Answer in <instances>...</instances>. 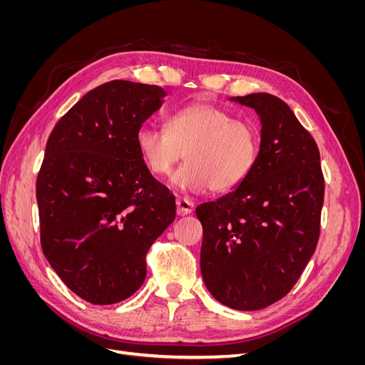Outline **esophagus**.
Wrapping results in <instances>:
<instances>
[{
	"mask_svg": "<svg viewBox=\"0 0 365 365\" xmlns=\"http://www.w3.org/2000/svg\"><path fill=\"white\" fill-rule=\"evenodd\" d=\"M195 204L189 197H178L176 200V213L184 216V215H190L193 212Z\"/></svg>",
	"mask_w": 365,
	"mask_h": 365,
	"instance_id": "obj_1",
	"label": "esophagus"
}]
</instances>
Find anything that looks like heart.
Instances as JSON below:
<instances>
[{
    "instance_id": "obj_1",
    "label": "heart",
    "mask_w": 365,
    "mask_h": 365,
    "mask_svg": "<svg viewBox=\"0 0 365 365\" xmlns=\"http://www.w3.org/2000/svg\"><path fill=\"white\" fill-rule=\"evenodd\" d=\"M165 129L143 125L135 135L140 157L155 176L172 175L176 189L215 193L236 189L251 173L260 150L257 128L215 105H189L172 113Z\"/></svg>"
}]
</instances>
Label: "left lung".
I'll list each match as a JSON object with an SVG mask.
<instances>
[{
  "label": "left lung",
  "mask_w": 365,
  "mask_h": 365,
  "mask_svg": "<svg viewBox=\"0 0 365 365\" xmlns=\"http://www.w3.org/2000/svg\"><path fill=\"white\" fill-rule=\"evenodd\" d=\"M260 117V150L233 192L196 207L201 272L219 303L259 311L288 294L319 237L324 176L314 137L282 98L233 97Z\"/></svg>",
  "instance_id": "obj_1"
}]
</instances>
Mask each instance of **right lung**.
I'll list each match as a JSON object with an SVG mask.
<instances>
[{
	"instance_id": "obj_1",
	"label": "right lung",
	"mask_w": 365,
	"mask_h": 365,
	"mask_svg": "<svg viewBox=\"0 0 365 365\" xmlns=\"http://www.w3.org/2000/svg\"><path fill=\"white\" fill-rule=\"evenodd\" d=\"M164 96L157 85L106 82L48 137L36 180L42 251L61 280L93 304L140 289L146 254L175 219V196L146 169L135 141Z\"/></svg>"
}]
</instances>
